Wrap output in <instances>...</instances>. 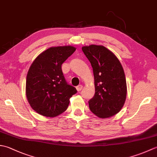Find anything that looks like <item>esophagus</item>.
Returning a JSON list of instances; mask_svg holds the SVG:
<instances>
[{
  "label": "esophagus",
  "instance_id": "obj_1",
  "mask_svg": "<svg viewBox=\"0 0 157 157\" xmlns=\"http://www.w3.org/2000/svg\"><path fill=\"white\" fill-rule=\"evenodd\" d=\"M82 88H83L82 85H78V86L76 87V89H77V90H78V91L79 92V91L81 90L82 89Z\"/></svg>",
  "mask_w": 157,
  "mask_h": 157
}]
</instances>
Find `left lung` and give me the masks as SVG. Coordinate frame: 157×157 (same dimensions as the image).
Listing matches in <instances>:
<instances>
[{
    "label": "left lung",
    "mask_w": 157,
    "mask_h": 157,
    "mask_svg": "<svg viewBox=\"0 0 157 157\" xmlns=\"http://www.w3.org/2000/svg\"><path fill=\"white\" fill-rule=\"evenodd\" d=\"M94 77L95 94L88 101L90 111L101 118L116 115L124 105L127 85L124 71L117 57L103 46H83Z\"/></svg>",
    "instance_id": "left-lung-1"
}]
</instances>
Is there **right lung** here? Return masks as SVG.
Returning <instances> with one entry per match:
<instances>
[{
	"mask_svg": "<svg viewBox=\"0 0 157 157\" xmlns=\"http://www.w3.org/2000/svg\"><path fill=\"white\" fill-rule=\"evenodd\" d=\"M75 50L71 46L51 47L32 63L26 78L25 92L31 107L38 114L54 117L67 109L69 98L77 90L67 83L61 65Z\"/></svg>",
	"mask_w": 157,
	"mask_h": 157,
	"instance_id": "obj_1",
	"label": "right lung"
}]
</instances>
